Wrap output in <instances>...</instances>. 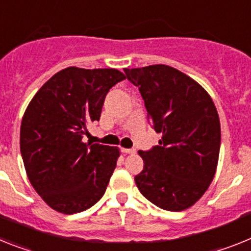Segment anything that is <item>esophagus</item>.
I'll use <instances>...</instances> for the list:
<instances>
[{
  "label": "esophagus",
  "mask_w": 251,
  "mask_h": 251,
  "mask_svg": "<svg viewBox=\"0 0 251 251\" xmlns=\"http://www.w3.org/2000/svg\"><path fill=\"white\" fill-rule=\"evenodd\" d=\"M122 152H123V153H128V155H133V153H136V150L134 149H122Z\"/></svg>",
  "instance_id": "esophagus-1"
}]
</instances>
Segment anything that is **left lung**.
Returning <instances> with one entry per match:
<instances>
[{
	"label": "left lung",
	"mask_w": 251,
	"mask_h": 251,
	"mask_svg": "<svg viewBox=\"0 0 251 251\" xmlns=\"http://www.w3.org/2000/svg\"><path fill=\"white\" fill-rule=\"evenodd\" d=\"M138 87L149 122L162 133L158 146L138 151L145 166L137 188L150 202L180 212L211 185L220 155L221 126L213 100L196 80L166 64L126 68Z\"/></svg>",
	"instance_id": "left-lung-1"
}]
</instances>
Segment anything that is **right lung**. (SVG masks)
Returning <instances> with one entry per match:
<instances>
[{
	"label": "right lung",
	"mask_w": 251,
	"mask_h": 251,
	"mask_svg": "<svg viewBox=\"0 0 251 251\" xmlns=\"http://www.w3.org/2000/svg\"><path fill=\"white\" fill-rule=\"evenodd\" d=\"M124 78L115 68L67 67L27 105L20 128L24 166L35 192L54 211L82 212L104 196L121 151L82 138L100 119L109 90Z\"/></svg>",
	"instance_id": "1"
}]
</instances>
